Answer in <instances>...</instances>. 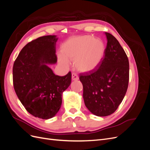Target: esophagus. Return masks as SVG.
Masks as SVG:
<instances>
[{
	"mask_svg": "<svg viewBox=\"0 0 150 150\" xmlns=\"http://www.w3.org/2000/svg\"><path fill=\"white\" fill-rule=\"evenodd\" d=\"M79 79V77L76 73H72V81H77Z\"/></svg>",
	"mask_w": 150,
	"mask_h": 150,
	"instance_id": "esophagus-1",
	"label": "esophagus"
}]
</instances>
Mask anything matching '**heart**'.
Masks as SVG:
<instances>
[{"mask_svg":"<svg viewBox=\"0 0 150 150\" xmlns=\"http://www.w3.org/2000/svg\"><path fill=\"white\" fill-rule=\"evenodd\" d=\"M105 52V46L100 39L84 35L67 39L62 44L58 61L64 66L74 61L76 69L83 72L94 70L100 64Z\"/></svg>","mask_w":150,"mask_h":150,"instance_id":"heart-1","label":"heart"}]
</instances>
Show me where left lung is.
Instances as JSON below:
<instances>
[{
  "label": "left lung",
  "mask_w": 150,
  "mask_h": 150,
  "mask_svg": "<svg viewBox=\"0 0 150 150\" xmlns=\"http://www.w3.org/2000/svg\"><path fill=\"white\" fill-rule=\"evenodd\" d=\"M107 46L99 66L89 74H80L85 106L93 115L112 114L123 99L129 82V61L120 42L105 33Z\"/></svg>",
  "instance_id": "left-lung-1"
}]
</instances>
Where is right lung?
Instances as JSON below:
<instances>
[{
	"label": "right lung",
	"instance_id": "add662e5",
	"mask_svg": "<svg viewBox=\"0 0 150 150\" xmlns=\"http://www.w3.org/2000/svg\"><path fill=\"white\" fill-rule=\"evenodd\" d=\"M56 35L40 37L22 48L13 66L16 93L25 110L35 117L50 119L59 110L62 93L71 83V73L54 74L47 64H56Z\"/></svg>",
	"mask_w": 150,
	"mask_h": 150
}]
</instances>
